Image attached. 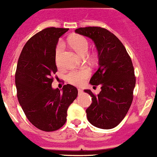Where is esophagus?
Segmentation results:
<instances>
[{"mask_svg": "<svg viewBox=\"0 0 157 157\" xmlns=\"http://www.w3.org/2000/svg\"><path fill=\"white\" fill-rule=\"evenodd\" d=\"M78 92L79 94H82L83 91H82V89H81V88H78Z\"/></svg>", "mask_w": 157, "mask_h": 157, "instance_id": "34e87169", "label": "esophagus"}]
</instances>
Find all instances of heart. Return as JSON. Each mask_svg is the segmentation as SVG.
<instances>
[{
    "mask_svg": "<svg viewBox=\"0 0 157 157\" xmlns=\"http://www.w3.org/2000/svg\"><path fill=\"white\" fill-rule=\"evenodd\" d=\"M68 44L71 48L76 51L81 56H85L88 50V41L85 36L82 35L71 36L68 39ZM63 49V45L61 43H59L56 48V63L57 66L60 64V57H61L62 52ZM91 72L88 68H84L82 69H77V70H72L68 72L66 75V80L70 84L74 85H81L85 79L89 77Z\"/></svg>",
    "mask_w": 157,
    "mask_h": 157,
    "instance_id": "obj_1",
    "label": "heart"
}]
</instances>
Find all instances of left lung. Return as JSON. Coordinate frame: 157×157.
<instances>
[{"label": "left lung", "instance_id": "obj_1", "mask_svg": "<svg viewBox=\"0 0 157 157\" xmlns=\"http://www.w3.org/2000/svg\"><path fill=\"white\" fill-rule=\"evenodd\" d=\"M76 33L94 41L98 54L99 68L90 80L92 85H101V91L92 97L86 109L88 121L96 128L111 129L124 118L133 101L136 84L134 69L124 46L114 34L98 26L80 27Z\"/></svg>", "mask_w": 157, "mask_h": 157}]
</instances>
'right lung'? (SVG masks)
Wrapping results in <instances>:
<instances>
[{
	"instance_id": "add662e5",
	"label": "right lung",
	"mask_w": 157,
	"mask_h": 157,
	"mask_svg": "<svg viewBox=\"0 0 157 157\" xmlns=\"http://www.w3.org/2000/svg\"><path fill=\"white\" fill-rule=\"evenodd\" d=\"M66 28L49 27L33 36L23 48L15 74L17 95L26 117L43 131H54L65 124L67 110L78 95L72 85L53 89L57 72L56 48Z\"/></svg>"
}]
</instances>
